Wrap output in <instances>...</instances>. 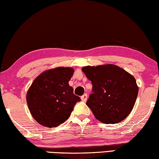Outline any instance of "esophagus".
<instances>
[{
    "instance_id": "esophagus-1",
    "label": "esophagus",
    "mask_w": 159,
    "mask_h": 159,
    "mask_svg": "<svg viewBox=\"0 0 159 159\" xmlns=\"http://www.w3.org/2000/svg\"><path fill=\"white\" fill-rule=\"evenodd\" d=\"M81 100H82V101H84V102H86V101H87V99H88V95L86 94V93H85V94H84L83 95V96H81Z\"/></svg>"
}]
</instances>
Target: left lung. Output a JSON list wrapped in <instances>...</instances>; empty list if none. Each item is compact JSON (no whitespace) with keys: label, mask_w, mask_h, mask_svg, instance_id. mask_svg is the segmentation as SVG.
<instances>
[{"label":"left lung","mask_w":159,"mask_h":159,"mask_svg":"<svg viewBox=\"0 0 159 159\" xmlns=\"http://www.w3.org/2000/svg\"><path fill=\"white\" fill-rule=\"evenodd\" d=\"M82 70L93 86L86 105L96 119L106 124L124 120L131 112L138 96L134 77L112 64L86 66Z\"/></svg>","instance_id":"8db88e82"}]
</instances>
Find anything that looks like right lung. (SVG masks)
I'll return each mask as SVG.
<instances>
[{"label": "right lung", "mask_w": 159, "mask_h": 159, "mask_svg": "<svg viewBox=\"0 0 159 159\" xmlns=\"http://www.w3.org/2000/svg\"><path fill=\"white\" fill-rule=\"evenodd\" d=\"M73 74V68L58 67L42 73L34 80L26 100L32 116L39 124L56 127L69 118L75 103L80 101L68 84Z\"/></svg>", "instance_id": "add662e5"}]
</instances>
